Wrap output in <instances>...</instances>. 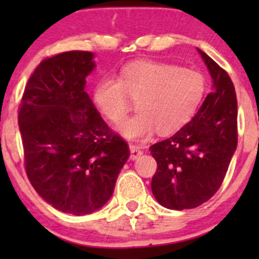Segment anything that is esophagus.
Wrapping results in <instances>:
<instances>
[{
  "label": "esophagus",
  "instance_id": "34e87169",
  "mask_svg": "<svg viewBox=\"0 0 259 259\" xmlns=\"http://www.w3.org/2000/svg\"><path fill=\"white\" fill-rule=\"evenodd\" d=\"M143 154V150L138 145H130V159L132 160H135L137 158H139Z\"/></svg>",
  "mask_w": 259,
  "mask_h": 259
}]
</instances>
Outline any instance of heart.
I'll use <instances>...</instances> for the list:
<instances>
[{"label":"heart","instance_id":"obj_1","mask_svg":"<svg viewBox=\"0 0 259 259\" xmlns=\"http://www.w3.org/2000/svg\"><path fill=\"white\" fill-rule=\"evenodd\" d=\"M205 93L204 77L190 69L140 61L124 67L119 79L104 77L94 89V101L101 114L119 124L138 100L140 113L121 122L120 134L144 140L156 129L170 134L184 126L199 108Z\"/></svg>","mask_w":259,"mask_h":259}]
</instances>
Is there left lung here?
Instances as JSON below:
<instances>
[{"instance_id": "8db88e82", "label": "left lung", "mask_w": 259, "mask_h": 259, "mask_svg": "<svg viewBox=\"0 0 259 259\" xmlns=\"http://www.w3.org/2000/svg\"><path fill=\"white\" fill-rule=\"evenodd\" d=\"M213 79V91L188 124L169 139L151 145L158 168L151 192L168 209H192L221 188L237 149V96L228 72L198 50Z\"/></svg>"}]
</instances>
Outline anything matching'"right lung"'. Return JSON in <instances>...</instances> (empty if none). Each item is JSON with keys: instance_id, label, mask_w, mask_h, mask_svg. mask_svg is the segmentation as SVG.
Masks as SVG:
<instances>
[{"instance_id": "obj_1", "label": "right lung", "mask_w": 259, "mask_h": 259, "mask_svg": "<svg viewBox=\"0 0 259 259\" xmlns=\"http://www.w3.org/2000/svg\"><path fill=\"white\" fill-rule=\"evenodd\" d=\"M93 52L44 59L26 83L18 126L27 178L56 209L83 215L114 193L129 145L113 132L85 91Z\"/></svg>"}]
</instances>
